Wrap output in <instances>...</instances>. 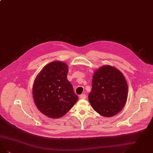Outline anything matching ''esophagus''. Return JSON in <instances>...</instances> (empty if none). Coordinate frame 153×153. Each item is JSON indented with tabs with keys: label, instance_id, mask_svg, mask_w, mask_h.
Wrapping results in <instances>:
<instances>
[{
	"label": "esophagus",
	"instance_id": "obj_1",
	"mask_svg": "<svg viewBox=\"0 0 153 153\" xmlns=\"http://www.w3.org/2000/svg\"><path fill=\"white\" fill-rule=\"evenodd\" d=\"M79 97L81 99H86V96L85 94H82L80 95Z\"/></svg>",
	"mask_w": 153,
	"mask_h": 153
}]
</instances>
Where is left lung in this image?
Instances as JSON below:
<instances>
[{
    "instance_id": "left-lung-1",
    "label": "left lung",
    "mask_w": 153,
    "mask_h": 153,
    "mask_svg": "<svg viewBox=\"0 0 153 153\" xmlns=\"http://www.w3.org/2000/svg\"><path fill=\"white\" fill-rule=\"evenodd\" d=\"M88 98L93 108L101 116L110 117L126 104L128 86L125 77L116 68L105 65L96 71Z\"/></svg>"
}]
</instances>
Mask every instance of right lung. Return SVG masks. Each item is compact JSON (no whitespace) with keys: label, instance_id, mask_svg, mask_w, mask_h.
Returning a JSON list of instances; mask_svg holds the SVG:
<instances>
[{"label":"right lung","instance_id":"add662e5","mask_svg":"<svg viewBox=\"0 0 153 153\" xmlns=\"http://www.w3.org/2000/svg\"><path fill=\"white\" fill-rule=\"evenodd\" d=\"M68 72L65 63L51 62L43 68L34 81V101L38 109L49 118L63 116L79 99L68 80Z\"/></svg>","mask_w":153,"mask_h":153}]
</instances>
